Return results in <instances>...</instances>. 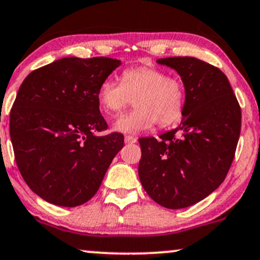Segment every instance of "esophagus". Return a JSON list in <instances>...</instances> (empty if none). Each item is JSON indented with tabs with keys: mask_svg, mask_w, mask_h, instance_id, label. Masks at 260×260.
Instances as JSON below:
<instances>
[{
	"mask_svg": "<svg viewBox=\"0 0 260 260\" xmlns=\"http://www.w3.org/2000/svg\"><path fill=\"white\" fill-rule=\"evenodd\" d=\"M124 143L134 144V143H137V138H136V137H132V136H126V137H124Z\"/></svg>",
	"mask_w": 260,
	"mask_h": 260,
	"instance_id": "obj_1",
	"label": "esophagus"
}]
</instances>
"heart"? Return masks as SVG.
<instances>
[{"instance_id":"heart-1","label":"heart","mask_w":260,"mask_h":260,"mask_svg":"<svg viewBox=\"0 0 260 260\" xmlns=\"http://www.w3.org/2000/svg\"><path fill=\"white\" fill-rule=\"evenodd\" d=\"M133 99L136 110L115 122L114 128L118 132L136 134L155 123L161 128L176 123L183 116L185 89L181 81L151 67L126 69L121 82L106 77L100 83L98 102L109 116H117Z\"/></svg>"}]
</instances>
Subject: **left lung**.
Returning a JSON list of instances; mask_svg holds the SVG:
<instances>
[{
    "label": "left lung",
    "instance_id": "obj_1",
    "mask_svg": "<svg viewBox=\"0 0 260 260\" xmlns=\"http://www.w3.org/2000/svg\"><path fill=\"white\" fill-rule=\"evenodd\" d=\"M181 77L183 120L160 139L140 138V183L156 203L179 209L207 198L223 183L235 156L241 108L224 73L193 57L157 59Z\"/></svg>",
    "mask_w": 260,
    "mask_h": 260
}]
</instances>
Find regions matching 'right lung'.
Instances as JSON below:
<instances>
[{"mask_svg":"<svg viewBox=\"0 0 260 260\" xmlns=\"http://www.w3.org/2000/svg\"><path fill=\"white\" fill-rule=\"evenodd\" d=\"M117 59H59L23 81L9 116L19 172L36 195L62 207L83 205L98 191L123 134L108 129L99 110L100 83Z\"/></svg>","mask_w":260,"mask_h":260,"instance_id":"add662e5","label":"right lung"}]
</instances>
